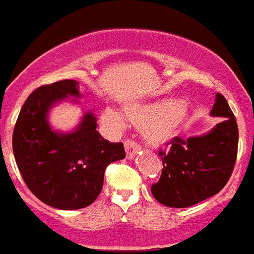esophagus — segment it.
<instances>
[{
    "instance_id": "obj_1",
    "label": "esophagus",
    "mask_w": 254,
    "mask_h": 254,
    "mask_svg": "<svg viewBox=\"0 0 254 254\" xmlns=\"http://www.w3.org/2000/svg\"><path fill=\"white\" fill-rule=\"evenodd\" d=\"M125 147H126V155H127V159H132L134 155L137 154V152L141 150L140 145H138L134 140L126 141Z\"/></svg>"
}]
</instances>
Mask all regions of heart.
<instances>
[{
  "mask_svg": "<svg viewBox=\"0 0 254 254\" xmlns=\"http://www.w3.org/2000/svg\"><path fill=\"white\" fill-rule=\"evenodd\" d=\"M187 105L183 102L133 103L125 107L126 117L145 129V137L152 145H161L172 140L187 117ZM103 121L109 125L122 126L123 117L114 109L103 113Z\"/></svg>",
  "mask_w": 254,
  "mask_h": 254,
  "instance_id": "b5f03b06",
  "label": "heart"
}]
</instances>
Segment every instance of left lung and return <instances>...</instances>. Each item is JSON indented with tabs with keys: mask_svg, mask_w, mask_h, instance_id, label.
Segmentation results:
<instances>
[{
	"mask_svg": "<svg viewBox=\"0 0 254 254\" xmlns=\"http://www.w3.org/2000/svg\"><path fill=\"white\" fill-rule=\"evenodd\" d=\"M211 116L223 117L208 133L187 140L176 136L159 150L163 170L152 196L168 207H190L219 193L232 177L238 154L237 120L221 94Z\"/></svg>",
	"mask_w": 254,
	"mask_h": 254,
	"instance_id": "left-lung-1",
	"label": "left lung"
}]
</instances>
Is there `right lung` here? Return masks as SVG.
Returning a JSON list of instances; mask_svg holds the SVG:
<instances>
[{"label":"right lung","mask_w":254,"mask_h":254,"mask_svg":"<svg viewBox=\"0 0 254 254\" xmlns=\"http://www.w3.org/2000/svg\"><path fill=\"white\" fill-rule=\"evenodd\" d=\"M67 95L78 96L75 80H61L35 89L17 117L12 134L13 156L22 179L42 202L60 210L91 205L102 192L111 163L125 159L122 142H109L86 113L71 133L52 131L49 108Z\"/></svg>","instance_id":"right-lung-1"}]
</instances>
